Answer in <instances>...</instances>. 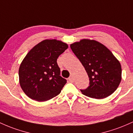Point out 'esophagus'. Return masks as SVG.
I'll return each instance as SVG.
<instances>
[{
    "label": "esophagus",
    "instance_id": "34e87169",
    "mask_svg": "<svg viewBox=\"0 0 133 133\" xmlns=\"http://www.w3.org/2000/svg\"><path fill=\"white\" fill-rule=\"evenodd\" d=\"M68 79H69V81L71 83H73L74 82V78H73V77L72 76H70Z\"/></svg>",
    "mask_w": 133,
    "mask_h": 133
}]
</instances>
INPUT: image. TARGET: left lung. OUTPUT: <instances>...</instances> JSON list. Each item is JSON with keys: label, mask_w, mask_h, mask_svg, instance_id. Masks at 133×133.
Instances as JSON below:
<instances>
[{"label": "left lung", "mask_w": 133, "mask_h": 133, "mask_svg": "<svg viewBox=\"0 0 133 133\" xmlns=\"http://www.w3.org/2000/svg\"><path fill=\"white\" fill-rule=\"evenodd\" d=\"M71 49L88 74L89 86L81 91L96 99L106 98L114 92L121 81L120 62L109 49L95 40H81Z\"/></svg>", "instance_id": "left-lung-1"}]
</instances>
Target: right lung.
Segmentation results:
<instances>
[{"mask_svg": "<svg viewBox=\"0 0 133 133\" xmlns=\"http://www.w3.org/2000/svg\"><path fill=\"white\" fill-rule=\"evenodd\" d=\"M68 48L61 41L45 40L28 53L19 69L20 85L28 97L44 102L61 93L67 80L60 75L57 60Z\"/></svg>", "mask_w": 133, "mask_h": 133, "instance_id": "right-lung-1", "label": "right lung"}]
</instances>
